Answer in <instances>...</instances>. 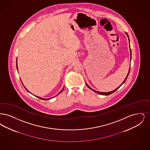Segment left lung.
<instances>
[{
  "mask_svg": "<svg viewBox=\"0 0 150 150\" xmlns=\"http://www.w3.org/2000/svg\"><path fill=\"white\" fill-rule=\"evenodd\" d=\"M125 33L127 34V36H128V39H129V36H128V35L127 34V33ZM129 49H130V60H131V57H132V52H131V49H130V45H129ZM129 71H130V68H129V72H128V74H127V77H125V79H124V81H123V82L121 84V85H120L116 89H115L114 90H113V91H112L111 92H98L97 91H95V90H93V89H92L91 88L88 86V85H87L86 84V85L87 86V87L89 88H90L91 90H92V91H93L94 92H97L98 93H99V94H100V95H110V94H111L112 93H113V92H114L115 91H117V89L122 86V85H123V83H124V82H125V81H126V79H127V77H128V74H129Z\"/></svg>",
  "mask_w": 150,
  "mask_h": 150,
  "instance_id": "8db88e82",
  "label": "left lung"
}]
</instances>
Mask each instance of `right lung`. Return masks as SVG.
Here are the masks:
<instances>
[{
	"mask_svg": "<svg viewBox=\"0 0 150 150\" xmlns=\"http://www.w3.org/2000/svg\"><path fill=\"white\" fill-rule=\"evenodd\" d=\"M16 65H17V69H18V67H17V63H16ZM24 87H25V88H26V87H25V86H24ZM63 89H64V87H63V89L62 90V91H61L58 94H59L60 93H61V92H62V91L63 90ZM26 90H27V91L28 92H30L28 91V90H27L26 88ZM36 97H38V98H40V99H42V100H49V99H51V98H40V97H38V96H36Z\"/></svg>",
	"mask_w": 150,
	"mask_h": 150,
	"instance_id": "obj_1",
	"label": "right lung"
}]
</instances>
